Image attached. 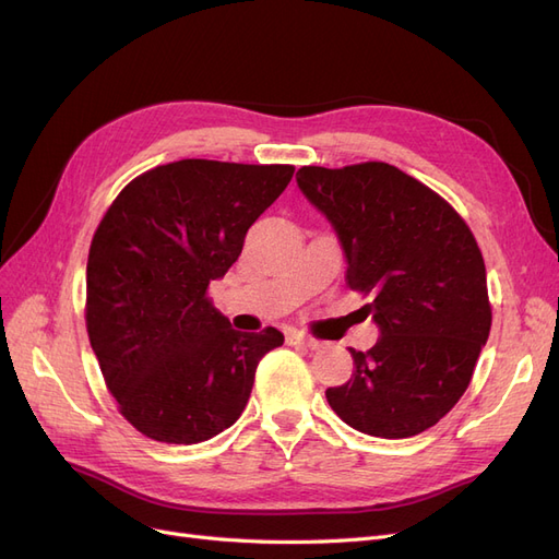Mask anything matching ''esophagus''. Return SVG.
Here are the masks:
<instances>
[{
    "label": "esophagus",
    "instance_id": "esophagus-1",
    "mask_svg": "<svg viewBox=\"0 0 559 559\" xmlns=\"http://www.w3.org/2000/svg\"><path fill=\"white\" fill-rule=\"evenodd\" d=\"M286 343L296 345V347H306V349H319L321 347L319 341H312V337L302 335V333H289V335H286Z\"/></svg>",
    "mask_w": 559,
    "mask_h": 559
}]
</instances>
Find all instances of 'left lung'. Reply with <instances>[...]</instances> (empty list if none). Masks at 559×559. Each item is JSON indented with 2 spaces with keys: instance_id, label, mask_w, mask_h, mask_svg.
<instances>
[{
  "instance_id": "8db88e82",
  "label": "left lung",
  "mask_w": 559,
  "mask_h": 559,
  "mask_svg": "<svg viewBox=\"0 0 559 559\" xmlns=\"http://www.w3.org/2000/svg\"><path fill=\"white\" fill-rule=\"evenodd\" d=\"M300 193L329 218L352 289L380 331L354 373L326 389L345 425L378 438H411L462 399L487 343L492 310L476 238L448 202L386 163L300 167Z\"/></svg>"
}]
</instances>
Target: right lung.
<instances>
[{
	"mask_svg": "<svg viewBox=\"0 0 559 559\" xmlns=\"http://www.w3.org/2000/svg\"><path fill=\"white\" fill-rule=\"evenodd\" d=\"M294 165L177 160L132 179L99 222L86 267L91 347L123 417L160 443L235 425L277 329L242 333L207 286L238 261L249 226Z\"/></svg>",
	"mask_w": 559,
	"mask_h": 559,
	"instance_id": "obj_1",
	"label": "right lung"
}]
</instances>
